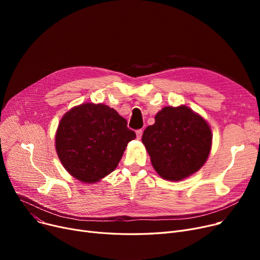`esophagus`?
<instances>
[{"instance_id":"obj_1","label":"esophagus","mask_w":260,"mask_h":260,"mask_svg":"<svg viewBox=\"0 0 260 260\" xmlns=\"http://www.w3.org/2000/svg\"><path fill=\"white\" fill-rule=\"evenodd\" d=\"M142 134H143V131H142V129H138L137 132H136V135H137V139H141Z\"/></svg>"}]
</instances>
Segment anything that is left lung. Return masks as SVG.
Here are the masks:
<instances>
[{"mask_svg": "<svg viewBox=\"0 0 260 260\" xmlns=\"http://www.w3.org/2000/svg\"><path fill=\"white\" fill-rule=\"evenodd\" d=\"M213 134L208 121L185 105L166 106L145 128L142 143L163 179L180 181L198 172L209 158Z\"/></svg>", "mask_w": 260, "mask_h": 260, "instance_id": "8db88e82", "label": "left lung"}]
</instances>
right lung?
<instances>
[{
  "instance_id": "add662e5",
  "label": "right lung",
  "mask_w": 260,
  "mask_h": 260,
  "mask_svg": "<svg viewBox=\"0 0 260 260\" xmlns=\"http://www.w3.org/2000/svg\"><path fill=\"white\" fill-rule=\"evenodd\" d=\"M54 138L64 169L81 182L94 183L118 167L136 134L114 108L86 102L62 117Z\"/></svg>"
}]
</instances>
